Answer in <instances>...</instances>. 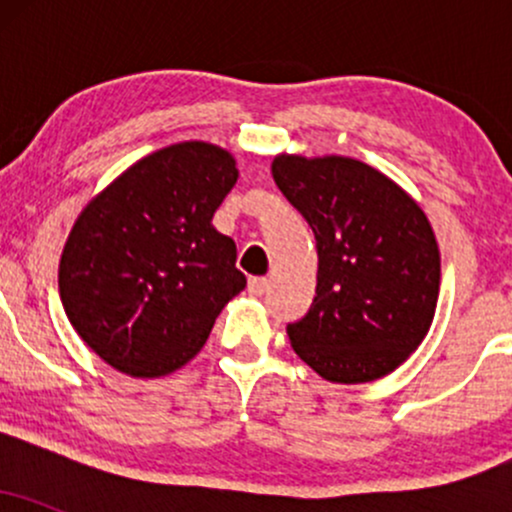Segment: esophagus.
<instances>
[{
    "label": "esophagus",
    "mask_w": 512,
    "mask_h": 512,
    "mask_svg": "<svg viewBox=\"0 0 512 512\" xmlns=\"http://www.w3.org/2000/svg\"><path fill=\"white\" fill-rule=\"evenodd\" d=\"M269 289V281L264 276H252L248 281V293L250 296H264V291Z\"/></svg>",
    "instance_id": "esophagus-1"
}]
</instances>
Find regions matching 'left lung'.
<instances>
[{
  "label": "left lung",
  "mask_w": 512,
  "mask_h": 512,
  "mask_svg": "<svg viewBox=\"0 0 512 512\" xmlns=\"http://www.w3.org/2000/svg\"><path fill=\"white\" fill-rule=\"evenodd\" d=\"M272 175L317 248L313 305L286 327L293 351L330 383L392 373L436 315L440 252L424 209L356 158L281 154Z\"/></svg>",
  "instance_id": "obj_1"
}]
</instances>
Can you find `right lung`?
<instances>
[{"label": "right lung", "mask_w": 512, "mask_h": 512, "mask_svg": "<svg viewBox=\"0 0 512 512\" xmlns=\"http://www.w3.org/2000/svg\"><path fill=\"white\" fill-rule=\"evenodd\" d=\"M236 180L221 146L173 144L129 166L74 221L60 298L108 366L132 378L182 368L245 289L236 243L211 226Z\"/></svg>", "instance_id": "1"}]
</instances>
